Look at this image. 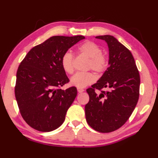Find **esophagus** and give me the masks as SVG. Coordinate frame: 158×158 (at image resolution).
<instances>
[{
    "label": "esophagus",
    "instance_id": "esophagus-1",
    "mask_svg": "<svg viewBox=\"0 0 158 158\" xmlns=\"http://www.w3.org/2000/svg\"><path fill=\"white\" fill-rule=\"evenodd\" d=\"M77 91H78V92H79V93H81V92H83L84 90L83 89H81V88H77Z\"/></svg>",
    "mask_w": 158,
    "mask_h": 158
}]
</instances>
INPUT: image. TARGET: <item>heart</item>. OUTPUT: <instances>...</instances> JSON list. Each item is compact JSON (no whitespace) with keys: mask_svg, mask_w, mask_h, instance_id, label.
<instances>
[{"mask_svg":"<svg viewBox=\"0 0 158 158\" xmlns=\"http://www.w3.org/2000/svg\"><path fill=\"white\" fill-rule=\"evenodd\" d=\"M78 51L89 58L88 68L97 73L102 72L106 69V59L102 54V48L92 41H85L79 46ZM61 64L66 73L72 74L74 71V55L72 52H66L63 54ZM96 77L92 72H78L71 78V84L78 88H84L94 83Z\"/></svg>","mask_w":158,"mask_h":158,"instance_id":"1","label":"heart"}]
</instances>
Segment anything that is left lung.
I'll return each instance as SVG.
<instances>
[{
    "label": "left lung",
    "instance_id": "left-lung-1",
    "mask_svg": "<svg viewBox=\"0 0 158 158\" xmlns=\"http://www.w3.org/2000/svg\"><path fill=\"white\" fill-rule=\"evenodd\" d=\"M109 48V67L92 87L86 89L89 101L85 105L86 119L97 132H111L127 121L137 105L140 78L130 51L110 35L96 36ZM103 88L97 95L95 89Z\"/></svg>",
    "mask_w": 158,
    "mask_h": 158
}]
</instances>
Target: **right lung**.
<instances>
[{
  "instance_id": "obj_1",
  "label": "right lung",
  "mask_w": 158,
  "mask_h": 158,
  "mask_svg": "<svg viewBox=\"0 0 158 158\" xmlns=\"http://www.w3.org/2000/svg\"><path fill=\"white\" fill-rule=\"evenodd\" d=\"M83 35H55L31 49L16 74L15 96L26 123L38 131L51 132L65 120L68 109L76 98L77 88L59 89L69 79L61 66L64 53Z\"/></svg>"
}]
</instances>
